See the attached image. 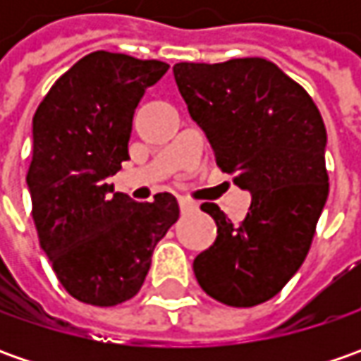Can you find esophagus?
<instances>
[{
    "label": "esophagus",
    "instance_id": "obj_1",
    "mask_svg": "<svg viewBox=\"0 0 361 361\" xmlns=\"http://www.w3.org/2000/svg\"><path fill=\"white\" fill-rule=\"evenodd\" d=\"M178 207H180V213H192V211H197L199 209V204L195 201H190V199H185V197H180L178 199Z\"/></svg>",
    "mask_w": 361,
    "mask_h": 361
}]
</instances>
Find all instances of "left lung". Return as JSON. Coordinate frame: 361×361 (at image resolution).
I'll return each instance as SVG.
<instances>
[{
    "label": "left lung",
    "mask_w": 361,
    "mask_h": 361,
    "mask_svg": "<svg viewBox=\"0 0 361 361\" xmlns=\"http://www.w3.org/2000/svg\"><path fill=\"white\" fill-rule=\"evenodd\" d=\"M173 72L219 169L251 192L239 225L202 202L216 239L195 259V277L216 301L253 307L283 289L312 247L329 192L326 124L312 96L269 60L180 62Z\"/></svg>",
    "instance_id": "8db88e82"
}]
</instances>
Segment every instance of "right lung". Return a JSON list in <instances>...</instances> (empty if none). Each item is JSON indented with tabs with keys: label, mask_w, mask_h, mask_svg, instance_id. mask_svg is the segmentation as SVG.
I'll use <instances>...</instances> for the list:
<instances>
[{
	"label": "right lung",
	"mask_w": 361,
	"mask_h": 361,
	"mask_svg": "<svg viewBox=\"0 0 361 361\" xmlns=\"http://www.w3.org/2000/svg\"><path fill=\"white\" fill-rule=\"evenodd\" d=\"M169 63L92 51L56 80L34 114L27 169L39 247L78 301L112 307L145 283L157 243L178 219L171 192L152 202L114 192L134 110Z\"/></svg>",
	"instance_id": "add662e5"
}]
</instances>
